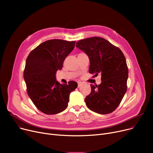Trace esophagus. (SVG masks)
Instances as JSON below:
<instances>
[{
  "mask_svg": "<svg viewBox=\"0 0 153 153\" xmlns=\"http://www.w3.org/2000/svg\"><path fill=\"white\" fill-rule=\"evenodd\" d=\"M82 85V83L81 82H78V85H77V87H80Z\"/></svg>",
  "mask_w": 153,
  "mask_h": 153,
  "instance_id": "obj_1",
  "label": "esophagus"
}]
</instances>
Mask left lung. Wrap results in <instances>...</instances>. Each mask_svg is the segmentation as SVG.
Returning <instances> with one entry per match:
<instances>
[{"label": "left lung", "mask_w": 153, "mask_h": 153, "mask_svg": "<svg viewBox=\"0 0 153 153\" xmlns=\"http://www.w3.org/2000/svg\"><path fill=\"white\" fill-rule=\"evenodd\" d=\"M76 47L89 57V73L95 76L101 74V84L91 85V92L85 99L86 105L99 114L111 113L120 105L127 90L128 69L123 53L100 37L80 40Z\"/></svg>", "instance_id": "obj_1"}]
</instances>
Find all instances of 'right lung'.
<instances>
[{
	"mask_svg": "<svg viewBox=\"0 0 153 153\" xmlns=\"http://www.w3.org/2000/svg\"><path fill=\"white\" fill-rule=\"evenodd\" d=\"M75 43L58 39L48 40L32 50L27 58L23 77L27 94L36 107L45 114H57L65 110L71 92L77 87L75 81L62 84L56 79V72L62 69Z\"/></svg>",
	"mask_w": 153,
	"mask_h": 153,
	"instance_id": "obj_1",
	"label": "right lung"
}]
</instances>
